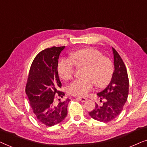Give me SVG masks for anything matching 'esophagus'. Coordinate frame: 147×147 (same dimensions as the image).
I'll return each mask as SVG.
<instances>
[{
	"label": "esophagus",
	"instance_id": "34e87169",
	"mask_svg": "<svg viewBox=\"0 0 147 147\" xmlns=\"http://www.w3.org/2000/svg\"><path fill=\"white\" fill-rule=\"evenodd\" d=\"M77 99L80 101H81V102H85V101L87 100V99L86 98V97H78Z\"/></svg>",
	"mask_w": 147,
	"mask_h": 147
}]
</instances>
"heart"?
Returning a JSON list of instances; mask_svg holds the SVG:
<instances>
[{
  "label": "heart",
  "instance_id": "obj_1",
  "mask_svg": "<svg viewBox=\"0 0 147 147\" xmlns=\"http://www.w3.org/2000/svg\"><path fill=\"white\" fill-rule=\"evenodd\" d=\"M71 59L62 58L58 62V75L64 81L72 79L77 67L86 68L85 78L76 79L68 85L67 91L70 95L85 96L95 85L103 88L110 83L114 71L113 62L103 56L100 51L93 48L80 49L72 52Z\"/></svg>",
  "mask_w": 147,
  "mask_h": 147
}]
</instances>
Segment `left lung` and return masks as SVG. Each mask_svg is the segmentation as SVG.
Instances as JSON below:
<instances>
[{
	"label": "left lung",
	"mask_w": 147,
	"mask_h": 147,
	"mask_svg": "<svg viewBox=\"0 0 147 147\" xmlns=\"http://www.w3.org/2000/svg\"><path fill=\"white\" fill-rule=\"evenodd\" d=\"M114 72L108 86L97 94L102 105L95 103V108L89 113L94 120L101 122H109L120 114L128 96L129 80L126 66L117 51L112 48Z\"/></svg>",
	"instance_id": "8db88e82"
}]
</instances>
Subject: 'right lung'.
Returning <instances> with one entry per match:
<instances>
[{
    "label": "right lung",
    "instance_id": "add662e5",
    "mask_svg": "<svg viewBox=\"0 0 147 147\" xmlns=\"http://www.w3.org/2000/svg\"><path fill=\"white\" fill-rule=\"evenodd\" d=\"M65 46L52 47L40 52L29 70L25 93L39 122L47 126L58 124L67 115L69 99L56 102V95L62 97V84L58 72V58Z\"/></svg>",
    "mask_w": 147,
    "mask_h": 147
}]
</instances>
